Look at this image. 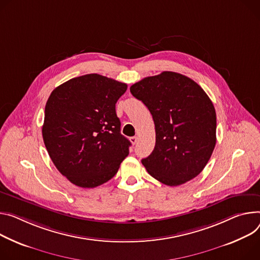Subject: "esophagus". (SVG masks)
Wrapping results in <instances>:
<instances>
[{"mask_svg": "<svg viewBox=\"0 0 260 260\" xmlns=\"http://www.w3.org/2000/svg\"><path fill=\"white\" fill-rule=\"evenodd\" d=\"M129 141H131L133 145H135V144L137 143V141H138V137H136V136H135V137H131V138H129Z\"/></svg>", "mask_w": 260, "mask_h": 260, "instance_id": "esophagus-1", "label": "esophagus"}]
</instances>
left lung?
Returning a JSON list of instances; mask_svg holds the SVG:
<instances>
[{
	"instance_id": "obj_1",
	"label": "left lung",
	"mask_w": 260,
	"mask_h": 260,
	"mask_svg": "<svg viewBox=\"0 0 260 260\" xmlns=\"http://www.w3.org/2000/svg\"><path fill=\"white\" fill-rule=\"evenodd\" d=\"M129 90L148 108L154 121V149L141 160L147 172L170 186L199 175L217 141L216 111L204 90L173 72L147 77Z\"/></svg>"
}]
</instances>
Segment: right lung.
Wrapping results in <instances>:
<instances>
[{"mask_svg": "<svg viewBox=\"0 0 260 260\" xmlns=\"http://www.w3.org/2000/svg\"><path fill=\"white\" fill-rule=\"evenodd\" d=\"M127 85L90 74L53 90L46 102L43 142L56 168L70 182L95 187L110 180L129 153L120 133L117 101Z\"/></svg>", "mask_w": 260, "mask_h": 260, "instance_id": "1", "label": "right lung"}]
</instances>
